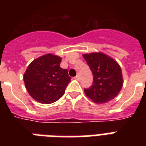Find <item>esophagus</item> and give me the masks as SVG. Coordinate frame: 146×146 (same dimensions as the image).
Instances as JSON below:
<instances>
[{"label":"esophagus","mask_w":146,"mask_h":146,"mask_svg":"<svg viewBox=\"0 0 146 146\" xmlns=\"http://www.w3.org/2000/svg\"><path fill=\"white\" fill-rule=\"evenodd\" d=\"M75 80H80V76H79V75L76 76H75Z\"/></svg>","instance_id":"34e87169"}]
</instances>
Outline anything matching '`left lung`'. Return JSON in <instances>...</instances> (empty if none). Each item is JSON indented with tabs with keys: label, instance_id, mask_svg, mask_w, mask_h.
I'll return each instance as SVG.
<instances>
[{
	"label": "left lung",
	"instance_id": "1",
	"mask_svg": "<svg viewBox=\"0 0 146 146\" xmlns=\"http://www.w3.org/2000/svg\"><path fill=\"white\" fill-rule=\"evenodd\" d=\"M82 56L93 75L92 86L84 89L86 96L98 104L107 103L117 97L123 84L122 71L117 62L102 52Z\"/></svg>",
	"mask_w": 146,
	"mask_h": 146
}]
</instances>
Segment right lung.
Instances as JSON below:
<instances>
[{
	"instance_id": "add662e5",
	"label": "right lung",
	"mask_w": 146,
	"mask_h": 146,
	"mask_svg": "<svg viewBox=\"0 0 146 146\" xmlns=\"http://www.w3.org/2000/svg\"><path fill=\"white\" fill-rule=\"evenodd\" d=\"M62 58L47 54L31 62L24 73L26 90L33 99L42 104H51L64 96L70 82L66 69L60 66Z\"/></svg>"
}]
</instances>
